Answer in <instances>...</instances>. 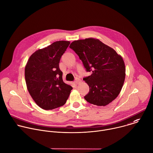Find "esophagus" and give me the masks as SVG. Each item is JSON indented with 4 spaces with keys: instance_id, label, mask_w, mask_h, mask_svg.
I'll use <instances>...</instances> for the list:
<instances>
[{
    "instance_id": "esophagus-1",
    "label": "esophagus",
    "mask_w": 153,
    "mask_h": 153,
    "mask_svg": "<svg viewBox=\"0 0 153 153\" xmlns=\"http://www.w3.org/2000/svg\"><path fill=\"white\" fill-rule=\"evenodd\" d=\"M80 82V80L79 79H78V78H76L75 81H74V83H75L76 84H78Z\"/></svg>"
}]
</instances>
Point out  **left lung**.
I'll return each mask as SVG.
<instances>
[{
    "instance_id": "left-lung-1",
    "label": "left lung",
    "mask_w": 153,
    "mask_h": 153,
    "mask_svg": "<svg viewBox=\"0 0 153 153\" xmlns=\"http://www.w3.org/2000/svg\"><path fill=\"white\" fill-rule=\"evenodd\" d=\"M70 48L79 56L86 71L92 73L83 78L89 87L85 99L100 106L112 102L119 95L125 80L122 57L112 48L94 38L74 41Z\"/></svg>"
}]
</instances>
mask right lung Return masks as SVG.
Returning <instances> with one entry per match:
<instances>
[{
  "label": "right lung",
  "instance_id": "add662e5",
  "mask_svg": "<svg viewBox=\"0 0 153 153\" xmlns=\"http://www.w3.org/2000/svg\"><path fill=\"white\" fill-rule=\"evenodd\" d=\"M70 42L59 41L39 49L29 58L25 70L28 91L38 106L52 110L65 105L73 88L64 82L59 64Z\"/></svg>",
  "mask_w": 153,
  "mask_h": 153
}]
</instances>
